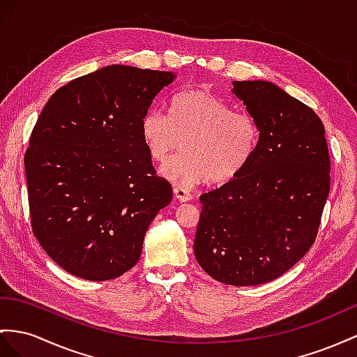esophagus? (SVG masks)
Masks as SVG:
<instances>
[{"instance_id": "esophagus-1", "label": "esophagus", "mask_w": 357, "mask_h": 357, "mask_svg": "<svg viewBox=\"0 0 357 357\" xmlns=\"http://www.w3.org/2000/svg\"><path fill=\"white\" fill-rule=\"evenodd\" d=\"M173 193H175V197L179 200V202H188V200L193 199V196H191L190 191L185 190V188H182V187L173 188Z\"/></svg>"}]
</instances>
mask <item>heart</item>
I'll return each instance as SVG.
<instances>
[{"instance_id": "obj_1", "label": "heart", "mask_w": 357, "mask_h": 357, "mask_svg": "<svg viewBox=\"0 0 357 357\" xmlns=\"http://www.w3.org/2000/svg\"><path fill=\"white\" fill-rule=\"evenodd\" d=\"M170 113L172 117L151 109L142 119L140 134L158 162L184 146V153L161 167V175L175 184H222L238 175L257 152L261 131L255 117L235 112L209 90L182 91L173 98Z\"/></svg>"}]
</instances>
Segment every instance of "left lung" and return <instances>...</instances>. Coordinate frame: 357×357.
Listing matches in <instances>:
<instances>
[{
  "mask_svg": "<svg viewBox=\"0 0 357 357\" xmlns=\"http://www.w3.org/2000/svg\"><path fill=\"white\" fill-rule=\"evenodd\" d=\"M232 84L258 122L259 143L238 175L200 196L195 257L213 279L252 287L282 276L314 244L331 158L312 108L270 81Z\"/></svg>",
  "mask_w": 357,
  "mask_h": 357,
  "instance_id": "left-lung-1",
  "label": "left lung"
}]
</instances>
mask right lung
<instances>
[{
	"label": "right lung",
	"mask_w": 357,
	"mask_h": 357,
	"mask_svg": "<svg viewBox=\"0 0 357 357\" xmlns=\"http://www.w3.org/2000/svg\"><path fill=\"white\" fill-rule=\"evenodd\" d=\"M175 74L112 65L54 93L25 152L33 234L77 278L109 280L139 261L144 234L172 202L142 140L143 116Z\"/></svg>",
	"instance_id": "right-lung-1"
}]
</instances>
